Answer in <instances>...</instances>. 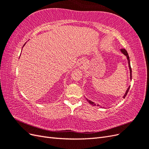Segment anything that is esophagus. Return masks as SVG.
I'll return each instance as SVG.
<instances>
[{"label": "esophagus", "instance_id": "obj_1", "mask_svg": "<svg viewBox=\"0 0 149 149\" xmlns=\"http://www.w3.org/2000/svg\"><path fill=\"white\" fill-rule=\"evenodd\" d=\"M79 68L81 70H84L86 66V60L84 59H83L80 61V62L79 63Z\"/></svg>", "mask_w": 149, "mask_h": 149}]
</instances>
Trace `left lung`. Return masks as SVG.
Segmentation results:
<instances>
[{"instance_id": "8db88e82", "label": "left lung", "mask_w": 149, "mask_h": 149, "mask_svg": "<svg viewBox=\"0 0 149 149\" xmlns=\"http://www.w3.org/2000/svg\"><path fill=\"white\" fill-rule=\"evenodd\" d=\"M120 51L124 54V55L126 56V58H127V62H128V65H129V70H130V79H132V69H131V67H130V59H129V55H128V53H127V51H126L125 49H124V48H121V49H120ZM129 89H130V86H129V88H127V91H126V92H125V94L124 95V96H123V97H124V98H125V96H127V93H128V91H129ZM86 100L88 101V102H89V104H92L93 106H96V104L94 103V102H93V101H90V100H88V99H86ZM97 106H99V104H97Z\"/></svg>"}]
</instances>
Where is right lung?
I'll use <instances>...</instances> for the list:
<instances>
[{
	"label": "right lung",
	"instance_id": "add662e5",
	"mask_svg": "<svg viewBox=\"0 0 149 149\" xmlns=\"http://www.w3.org/2000/svg\"><path fill=\"white\" fill-rule=\"evenodd\" d=\"M25 44H26V43H25V44H24V46H23V47H24V46H25ZM23 47H22V48H23Z\"/></svg>",
	"mask_w": 149,
	"mask_h": 149
}]
</instances>
